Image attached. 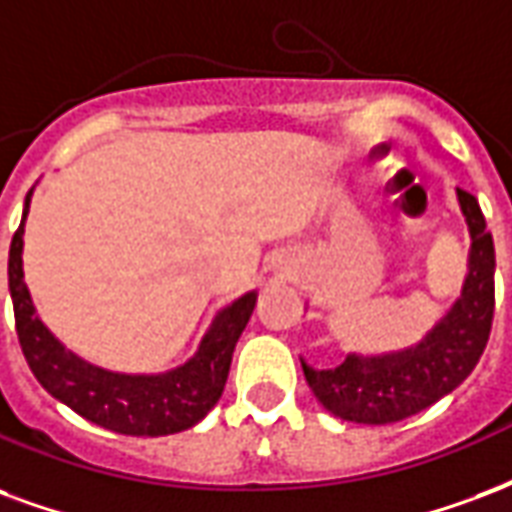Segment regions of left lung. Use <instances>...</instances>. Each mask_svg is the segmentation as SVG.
<instances>
[{
    "label": "left lung",
    "instance_id": "left-lung-1",
    "mask_svg": "<svg viewBox=\"0 0 512 512\" xmlns=\"http://www.w3.org/2000/svg\"><path fill=\"white\" fill-rule=\"evenodd\" d=\"M461 211L472 233L469 274L464 293L448 317L412 350L358 358L350 355L339 369L314 372L304 366V377L325 410L355 423H396L426 410L467 380L486 350L494 323V238L478 198L458 189Z\"/></svg>",
    "mask_w": 512,
    "mask_h": 512
}]
</instances>
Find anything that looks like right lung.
Here are the masks:
<instances>
[{"instance_id":"right-lung-1","label":"right lung","mask_w":512,"mask_h":512,"mask_svg":"<svg viewBox=\"0 0 512 512\" xmlns=\"http://www.w3.org/2000/svg\"><path fill=\"white\" fill-rule=\"evenodd\" d=\"M29 195H26L24 219L29 211ZM24 219L10 241L7 279H10L18 342L29 369L45 391L54 399L64 401L81 418L130 437H165V434L192 429L198 420L206 418V412L225 391L233 350L252 317L257 295L246 293L236 304L222 309L200 344L198 355L181 369L160 377L105 372L64 350L34 314L24 282V268H21Z\"/></svg>"}]
</instances>
